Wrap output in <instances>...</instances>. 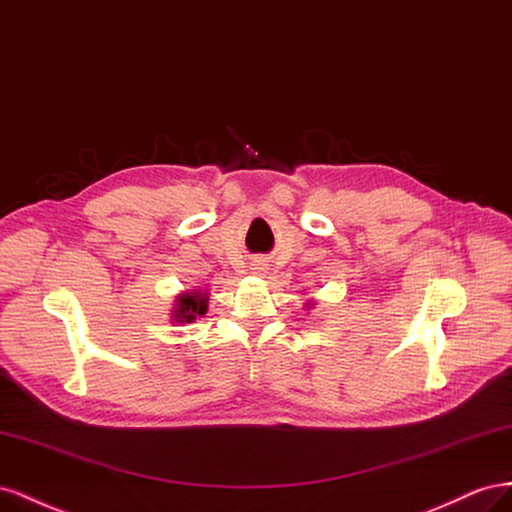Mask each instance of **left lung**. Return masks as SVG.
Here are the masks:
<instances>
[{
    "mask_svg": "<svg viewBox=\"0 0 512 512\" xmlns=\"http://www.w3.org/2000/svg\"><path fill=\"white\" fill-rule=\"evenodd\" d=\"M311 304H313V300H309V302H306V309H311Z\"/></svg>",
    "mask_w": 512,
    "mask_h": 512,
    "instance_id": "left-lung-1",
    "label": "left lung"
}]
</instances>
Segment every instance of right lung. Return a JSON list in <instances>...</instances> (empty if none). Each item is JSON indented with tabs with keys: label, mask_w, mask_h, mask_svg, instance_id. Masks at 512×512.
<instances>
[{
	"label": "right lung",
	"mask_w": 512,
	"mask_h": 512,
	"mask_svg": "<svg viewBox=\"0 0 512 512\" xmlns=\"http://www.w3.org/2000/svg\"><path fill=\"white\" fill-rule=\"evenodd\" d=\"M208 300L210 294L206 289L182 291L180 296H175L171 321H175V324H193L197 317H203L208 313Z\"/></svg>",
	"instance_id": "add662e5"
}]
</instances>
